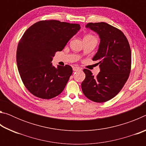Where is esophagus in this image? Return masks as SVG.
Masks as SVG:
<instances>
[{"mask_svg": "<svg viewBox=\"0 0 146 146\" xmlns=\"http://www.w3.org/2000/svg\"><path fill=\"white\" fill-rule=\"evenodd\" d=\"M73 70L74 71H78L81 70V68L77 67V66H74V67H73Z\"/></svg>", "mask_w": 146, "mask_h": 146, "instance_id": "esophagus-1", "label": "esophagus"}]
</instances>
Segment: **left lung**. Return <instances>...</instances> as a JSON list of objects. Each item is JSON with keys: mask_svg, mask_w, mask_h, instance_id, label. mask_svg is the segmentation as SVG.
Returning <instances> with one entry per match:
<instances>
[{"mask_svg": "<svg viewBox=\"0 0 146 146\" xmlns=\"http://www.w3.org/2000/svg\"><path fill=\"white\" fill-rule=\"evenodd\" d=\"M86 28L99 36L100 44L93 60L98 62L100 71L94 77L90 70L84 69L86 78L81 88L90 100L104 102L120 92L129 77L131 65L130 46L124 34L107 23H88Z\"/></svg>", "mask_w": 146, "mask_h": 146, "instance_id": "1", "label": "left lung"}]
</instances>
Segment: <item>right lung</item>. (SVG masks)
Returning <instances> with one entry per match:
<instances>
[{
	"instance_id": "1",
	"label": "right lung",
	"mask_w": 146,
	"mask_h": 146,
	"mask_svg": "<svg viewBox=\"0 0 146 146\" xmlns=\"http://www.w3.org/2000/svg\"><path fill=\"white\" fill-rule=\"evenodd\" d=\"M80 29L78 24L51 20L36 23L24 33L17 47V68L24 86L35 97L50 99L62 92L73 69L55 68L51 61Z\"/></svg>"
}]
</instances>
